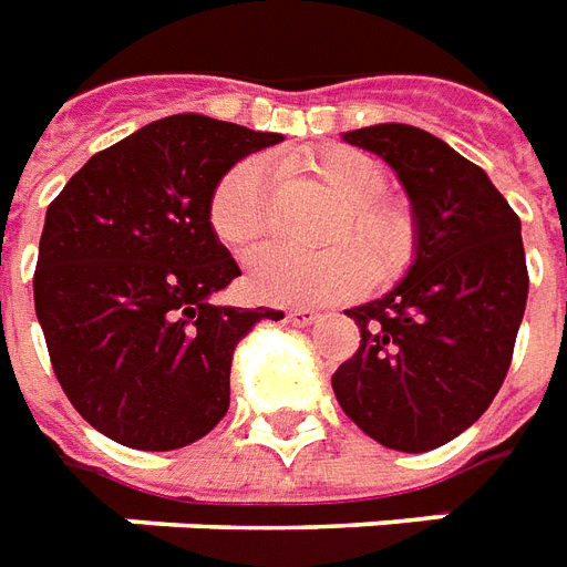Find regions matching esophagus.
I'll return each instance as SVG.
<instances>
[{
	"instance_id": "obj_1",
	"label": "esophagus",
	"mask_w": 567,
	"mask_h": 567,
	"mask_svg": "<svg viewBox=\"0 0 567 567\" xmlns=\"http://www.w3.org/2000/svg\"><path fill=\"white\" fill-rule=\"evenodd\" d=\"M285 318H288L293 327H309V323L318 321V312H315V309H306V306H300V309H291V312L285 315Z\"/></svg>"
}]
</instances>
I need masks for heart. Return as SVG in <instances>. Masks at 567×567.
Returning <instances> with one entry per match:
<instances>
[{
  "mask_svg": "<svg viewBox=\"0 0 567 567\" xmlns=\"http://www.w3.org/2000/svg\"><path fill=\"white\" fill-rule=\"evenodd\" d=\"M302 166L336 193L341 214L332 219L330 240L351 244L302 252L288 246H267L249 261V285L267 302L315 306V302L357 297L371 279H395L410 265L413 235L395 207L378 202L386 189L383 168L362 151L327 148L302 159ZM270 216L267 175L258 159L237 163L216 181L207 198V223L216 240L244 252L265 235ZM361 246L357 250L352 246ZM367 255L362 256L361 252Z\"/></svg>",
  "mask_w": 567,
  "mask_h": 567,
  "instance_id": "1",
  "label": "heart"
}]
</instances>
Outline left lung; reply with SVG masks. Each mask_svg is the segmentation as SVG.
<instances>
[{"instance_id": "obj_1", "label": "left lung", "mask_w": 567, "mask_h": 567, "mask_svg": "<svg viewBox=\"0 0 567 567\" xmlns=\"http://www.w3.org/2000/svg\"><path fill=\"white\" fill-rule=\"evenodd\" d=\"M344 142L395 168L416 258L392 291L344 312L360 348L332 392L380 446L427 452L473 425L508 374L529 293L520 219L482 168L425 130L374 124Z\"/></svg>"}]
</instances>
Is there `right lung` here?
I'll return each mask as SVG.
<instances>
[{
    "instance_id": "right-lung-1",
    "label": "right lung",
    "mask_w": 567,
    "mask_h": 567,
    "mask_svg": "<svg viewBox=\"0 0 567 567\" xmlns=\"http://www.w3.org/2000/svg\"><path fill=\"white\" fill-rule=\"evenodd\" d=\"M276 142L168 115L97 151L47 207L34 312L64 395L121 446L168 452L214 431L237 341L282 318L210 300L240 267L207 223L216 181Z\"/></svg>"
}]
</instances>
